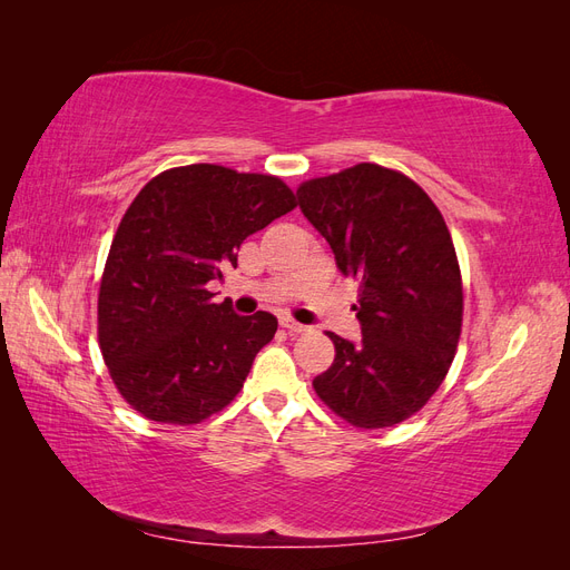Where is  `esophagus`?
I'll return each mask as SVG.
<instances>
[{"mask_svg": "<svg viewBox=\"0 0 570 570\" xmlns=\"http://www.w3.org/2000/svg\"><path fill=\"white\" fill-rule=\"evenodd\" d=\"M281 325L285 327L287 333H292V335H302V333H306V331H308L306 325H302V323H297V321H292V318H283V321H281Z\"/></svg>", "mask_w": 570, "mask_h": 570, "instance_id": "1", "label": "esophagus"}]
</instances>
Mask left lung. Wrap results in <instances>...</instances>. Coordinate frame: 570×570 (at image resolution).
<instances>
[{
	"label": "left lung",
	"mask_w": 570,
	"mask_h": 570,
	"mask_svg": "<svg viewBox=\"0 0 570 570\" xmlns=\"http://www.w3.org/2000/svg\"><path fill=\"white\" fill-rule=\"evenodd\" d=\"M297 202L342 275L361 281L358 342L335 333V361L314 390L356 428H390L438 392L461 335L463 289L446 223L396 170L356 164L299 185Z\"/></svg>",
	"instance_id": "8db88e82"
}]
</instances>
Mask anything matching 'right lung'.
Here are the masks:
<instances>
[{"label": "right lung", "instance_id": "right-lung-1", "mask_svg": "<svg viewBox=\"0 0 570 570\" xmlns=\"http://www.w3.org/2000/svg\"><path fill=\"white\" fill-rule=\"evenodd\" d=\"M297 206L275 176L216 164L151 178L120 220L99 285V347L111 381L145 419L193 425L228 406L278 331L268 312L214 304L212 281L237 249Z\"/></svg>", "mask_w": 570, "mask_h": 570}]
</instances>
